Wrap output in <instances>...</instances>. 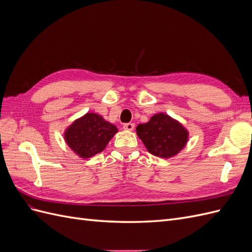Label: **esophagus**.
I'll return each mask as SVG.
<instances>
[{
  "label": "esophagus",
  "mask_w": 252,
  "mask_h": 252,
  "mask_svg": "<svg viewBox=\"0 0 252 252\" xmlns=\"http://www.w3.org/2000/svg\"><path fill=\"white\" fill-rule=\"evenodd\" d=\"M123 128L125 129V130H127V131H131V130H133L134 124L133 123H126V124H124Z\"/></svg>",
  "instance_id": "esophagus-1"
}]
</instances>
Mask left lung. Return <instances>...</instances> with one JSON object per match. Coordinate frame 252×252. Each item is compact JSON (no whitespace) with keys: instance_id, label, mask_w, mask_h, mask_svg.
I'll return each instance as SVG.
<instances>
[{"instance_id":"1","label":"left lung","mask_w":252,"mask_h":252,"mask_svg":"<svg viewBox=\"0 0 252 252\" xmlns=\"http://www.w3.org/2000/svg\"><path fill=\"white\" fill-rule=\"evenodd\" d=\"M136 134L151 155L169 158L186 146L189 132L179 121L159 112L136 126Z\"/></svg>"}]
</instances>
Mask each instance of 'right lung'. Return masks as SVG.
<instances>
[{
	"label": "right lung",
	"mask_w": 252,
	"mask_h": 252,
	"mask_svg": "<svg viewBox=\"0 0 252 252\" xmlns=\"http://www.w3.org/2000/svg\"><path fill=\"white\" fill-rule=\"evenodd\" d=\"M117 132V126L100 114L88 112L65 129L64 139L75 155L88 158L102 152Z\"/></svg>",
	"instance_id": "1"
}]
</instances>
